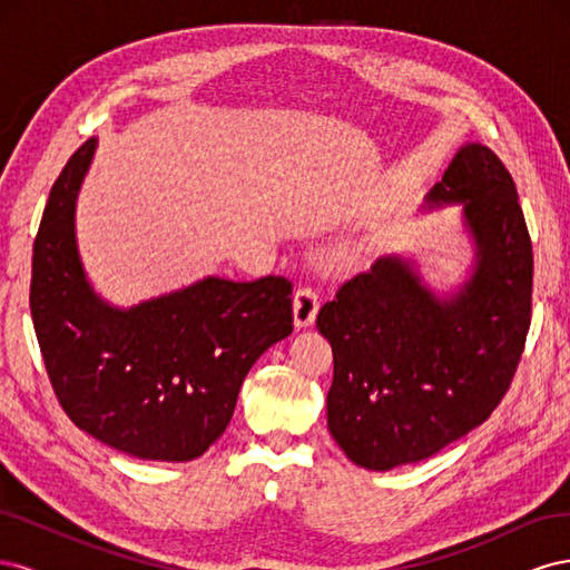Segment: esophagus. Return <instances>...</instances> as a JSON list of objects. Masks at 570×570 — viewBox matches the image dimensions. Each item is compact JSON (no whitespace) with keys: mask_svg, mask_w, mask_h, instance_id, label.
Here are the masks:
<instances>
[{"mask_svg":"<svg viewBox=\"0 0 570 570\" xmlns=\"http://www.w3.org/2000/svg\"><path fill=\"white\" fill-rule=\"evenodd\" d=\"M318 306H321V299H318V292L314 287H299L295 292V325L297 327H306L312 325L316 321V314H318Z\"/></svg>","mask_w":570,"mask_h":570,"instance_id":"obj_1","label":"esophagus"}]
</instances>
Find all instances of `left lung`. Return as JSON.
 <instances>
[{
    "instance_id": "obj_1",
    "label": "left lung",
    "mask_w": 570,
    "mask_h": 570,
    "mask_svg": "<svg viewBox=\"0 0 570 570\" xmlns=\"http://www.w3.org/2000/svg\"><path fill=\"white\" fill-rule=\"evenodd\" d=\"M430 204H463L475 271L440 299L400 256L377 258L325 302L333 347L327 430L356 465L390 471L438 454L502 402L525 347L532 243L513 178L490 147L456 151Z\"/></svg>"
}]
</instances>
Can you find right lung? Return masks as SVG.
Returning <instances> with one entry per match:
<instances>
[{
  "mask_svg": "<svg viewBox=\"0 0 570 570\" xmlns=\"http://www.w3.org/2000/svg\"><path fill=\"white\" fill-rule=\"evenodd\" d=\"M97 140L63 166L32 245L30 314L49 383L80 430L149 461H193L228 428L245 375L292 333V283L204 278L116 308L76 247V197Z\"/></svg>",
  "mask_w": 570,
  "mask_h": 570,
  "instance_id": "1",
  "label": "right lung"
}]
</instances>
